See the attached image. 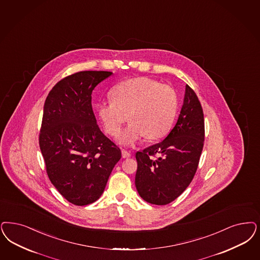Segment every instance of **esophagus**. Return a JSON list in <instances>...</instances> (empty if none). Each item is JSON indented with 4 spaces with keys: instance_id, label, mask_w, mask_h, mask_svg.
Masks as SVG:
<instances>
[{
    "instance_id": "esophagus-1",
    "label": "esophagus",
    "mask_w": 260,
    "mask_h": 260,
    "mask_svg": "<svg viewBox=\"0 0 260 260\" xmlns=\"http://www.w3.org/2000/svg\"><path fill=\"white\" fill-rule=\"evenodd\" d=\"M122 156L124 157V158H126V157H129L132 154H131V152H127V151H125L124 149H122Z\"/></svg>"
}]
</instances>
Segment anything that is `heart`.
Masks as SVG:
<instances>
[{
  "instance_id": "obj_1",
  "label": "heart",
  "mask_w": 260,
  "mask_h": 260,
  "mask_svg": "<svg viewBox=\"0 0 260 260\" xmlns=\"http://www.w3.org/2000/svg\"><path fill=\"white\" fill-rule=\"evenodd\" d=\"M112 100L98 104V114L106 132L117 136L129 119L132 123L118 137L125 145L135 143L148 136L158 139L170 129L177 112L175 90L149 78L123 81L111 91Z\"/></svg>"
}]
</instances>
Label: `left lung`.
<instances>
[{"instance_id":"obj_1","label":"left lung","mask_w":260,"mask_h":260,"mask_svg":"<svg viewBox=\"0 0 260 260\" xmlns=\"http://www.w3.org/2000/svg\"><path fill=\"white\" fill-rule=\"evenodd\" d=\"M204 140L203 108L194 90L186 84L183 105L169 135L135 154V186L140 197L157 206L179 197L196 174Z\"/></svg>"}]
</instances>
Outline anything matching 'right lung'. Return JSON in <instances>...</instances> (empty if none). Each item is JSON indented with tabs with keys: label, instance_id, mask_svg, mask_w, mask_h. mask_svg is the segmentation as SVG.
Masks as SVG:
<instances>
[{
	"label": "right lung",
	"instance_id": "obj_1",
	"mask_svg": "<svg viewBox=\"0 0 260 260\" xmlns=\"http://www.w3.org/2000/svg\"><path fill=\"white\" fill-rule=\"evenodd\" d=\"M112 72L82 71L58 81L46 99L39 146L48 177L75 206L96 202L121 158L94 115L91 94Z\"/></svg>",
	"mask_w": 260,
	"mask_h": 260
}]
</instances>
